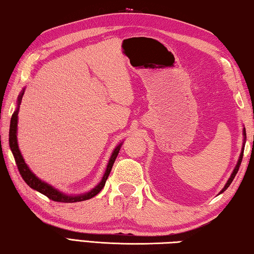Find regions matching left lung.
Listing matches in <instances>:
<instances>
[{"label": "left lung", "instance_id": "left-lung-1", "mask_svg": "<svg viewBox=\"0 0 254 254\" xmlns=\"http://www.w3.org/2000/svg\"><path fill=\"white\" fill-rule=\"evenodd\" d=\"M246 141H247V133H246V127H243V147H242V150H241V153H240V157H239L238 163H236V166H235V168H234V170H233V173L231 174V176H230L229 180H227V182H226V184H225L224 188H223L222 190L220 191V194H222V192H224V191L226 190V189L229 188V186H230V185H231V183L233 182V179H234V177H235V175L238 174L239 168H240V166H241V162H242V158H243V151H244V144H246Z\"/></svg>", "mask_w": 254, "mask_h": 254}]
</instances>
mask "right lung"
I'll return each mask as SVG.
<instances>
[{
  "label": "right lung",
  "mask_w": 254,
  "mask_h": 254,
  "mask_svg": "<svg viewBox=\"0 0 254 254\" xmlns=\"http://www.w3.org/2000/svg\"><path fill=\"white\" fill-rule=\"evenodd\" d=\"M24 89H22V92L20 93V95L18 96V101H16V109L14 111L13 115H12L11 119V124H10V133H8V144H10V149L12 153H13V157L15 159V163L18 166V169L20 171L21 177L23 178L25 183L28 184L29 187H31L34 190L41 192L42 195H45L48 197V198L53 199L55 201H60V203H76V201H83L86 199H91L92 197L96 196L98 192H100L103 187L105 186V183L107 178H109V175L112 170V167L114 165L115 159H117L120 149H121L123 142L120 143L117 148L113 150V152L111 154V158L109 160V163L106 166V170L104 175H103V178L98 185H96L95 187L91 190L85 192V194H78V195H68L65 194V192L60 191L59 189L55 188L49 185L48 183L44 182L40 178H38L36 175H34L31 170H30L29 166L25 163L24 159L21 154V151L19 149L18 145V114H19V109H20V104L21 101H22V96L24 94Z\"/></svg>",
  "instance_id": "obj_1"
}]
</instances>
